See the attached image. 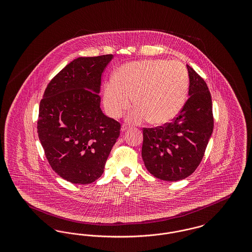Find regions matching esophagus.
<instances>
[{
    "mask_svg": "<svg viewBox=\"0 0 252 252\" xmlns=\"http://www.w3.org/2000/svg\"><path fill=\"white\" fill-rule=\"evenodd\" d=\"M127 128H128V126H127L126 124H123V125H122V127H121V131H126Z\"/></svg>",
    "mask_w": 252,
    "mask_h": 252,
    "instance_id": "34e87169",
    "label": "esophagus"
}]
</instances>
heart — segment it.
I'll return each instance as SVG.
<instances>
[{
    "label": "heart",
    "mask_w": 252,
    "mask_h": 252,
    "mask_svg": "<svg viewBox=\"0 0 252 252\" xmlns=\"http://www.w3.org/2000/svg\"><path fill=\"white\" fill-rule=\"evenodd\" d=\"M189 73L179 60H145L121 67L104 88V104L112 117L121 115L133 102L138 107L127 120L140 124L149 118L155 125L175 119L183 108Z\"/></svg>",
    "instance_id": "b5f03b06"
}]
</instances>
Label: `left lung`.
<instances>
[{
	"label": "left lung",
	"mask_w": 252,
	"mask_h": 252,
	"mask_svg": "<svg viewBox=\"0 0 252 252\" xmlns=\"http://www.w3.org/2000/svg\"><path fill=\"white\" fill-rule=\"evenodd\" d=\"M189 98L173 122L144 127L142 157L157 179L178 181L195 171L214 129L212 96L203 78L189 65Z\"/></svg>",
	"instance_id": "8db88e82"
}]
</instances>
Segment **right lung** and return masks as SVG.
Segmentation results:
<instances>
[{"label": "right lung", "instance_id": "obj_1", "mask_svg": "<svg viewBox=\"0 0 252 252\" xmlns=\"http://www.w3.org/2000/svg\"><path fill=\"white\" fill-rule=\"evenodd\" d=\"M112 58L72 60L50 81L39 103L36 127L49 164L74 184L102 176L120 135V123L100 108L102 73Z\"/></svg>", "mask_w": 252, "mask_h": 252}]
</instances>
